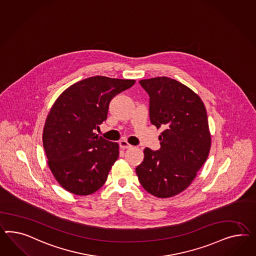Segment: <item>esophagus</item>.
Returning <instances> with one entry per match:
<instances>
[{
  "label": "esophagus",
  "instance_id": "34e87169",
  "mask_svg": "<svg viewBox=\"0 0 256 256\" xmlns=\"http://www.w3.org/2000/svg\"><path fill=\"white\" fill-rule=\"evenodd\" d=\"M119 146H120V148H122V149H128V148H130V147H132V146H130L126 140H120V142H119Z\"/></svg>",
  "mask_w": 256,
  "mask_h": 256
}]
</instances>
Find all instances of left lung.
I'll return each instance as SVG.
<instances>
[{"label": "left lung", "mask_w": 256, "mask_h": 256, "mask_svg": "<svg viewBox=\"0 0 256 256\" xmlns=\"http://www.w3.org/2000/svg\"><path fill=\"white\" fill-rule=\"evenodd\" d=\"M150 97V120L159 135L160 149H144L136 168L140 184L156 198L184 191L208 158L212 138L207 112L200 98L184 84L166 76L140 81Z\"/></svg>", "instance_id": "obj_1"}]
</instances>
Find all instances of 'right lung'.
Here are the masks:
<instances>
[{
	"label": "right lung",
	"mask_w": 256,
	"mask_h": 256,
	"mask_svg": "<svg viewBox=\"0 0 256 256\" xmlns=\"http://www.w3.org/2000/svg\"><path fill=\"white\" fill-rule=\"evenodd\" d=\"M134 84L93 76L64 90L51 107L42 146L51 172L70 193L88 196L105 184L119 156V146L94 130L106 120L110 100Z\"/></svg>",
	"instance_id": "add662e5"
}]
</instances>
